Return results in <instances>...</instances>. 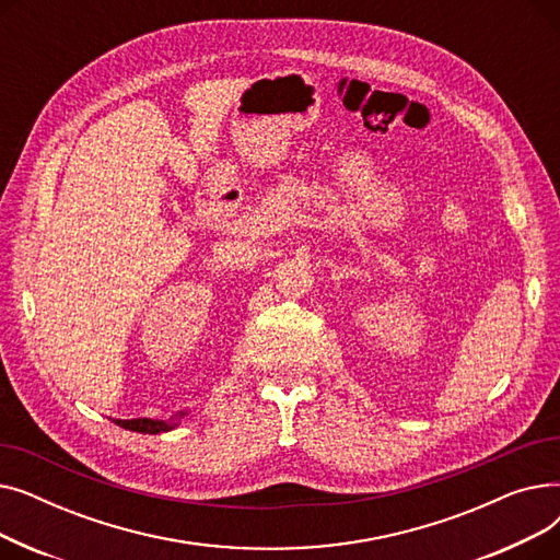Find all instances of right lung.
Here are the masks:
<instances>
[{"label": "right lung", "mask_w": 560, "mask_h": 560, "mask_svg": "<svg viewBox=\"0 0 560 560\" xmlns=\"http://www.w3.org/2000/svg\"><path fill=\"white\" fill-rule=\"evenodd\" d=\"M115 424H120L122 429H129V431H140V433H163V431H170L174 427V424L163 422V420H147V418L115 420Z\"/></svg>", "instance_id": "right-lung-1"}]
</instances>
